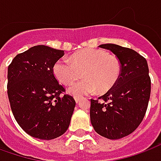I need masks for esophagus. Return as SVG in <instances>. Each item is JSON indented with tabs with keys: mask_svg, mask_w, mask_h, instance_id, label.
<instances>
[{
	"mask_svg": "<svg viewBox=\"0 0 161 161\" xmlns=\"http://www.w3.org/2000/svg\"><path fill=\"white\" fill-rule=\"evenodd\" d=\"M75 100L76 103L78 104L79 102H80V100H81V98H78V97H75Z\"/></svg>",
	"mask_w": 161,
	"mask_h": 161,
	"instance_id": "obj_1",
	"label": "esophagus"
}]
</instances>
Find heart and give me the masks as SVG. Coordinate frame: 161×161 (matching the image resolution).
I'll return each instance as SVG.
<instances>
[{
	"label": "heart",
	"instance_id": "obj_1",
	"mask_svg": "<svg viewBox=\"0 0 161 161\" xmlns=\"http://www.w3.org/2000/svg\"><path fill=\"white\" fill-rule=\"evenodd\" d=\"M56 78L64 85H69L82 75L84 79L69 88L70 94L75 97L94 92H106L119 79L121 63L114 55L99 49H85L71 56V60L61 58L53 66Z\"/></svg>",
	"mask_w": 161,
	"mask_h": 161
}]
</instances>
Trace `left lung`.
Masks as SVG:
<instances>
[{
    "label": "left lung",
    "mask_w": 161,
    "mask_h": 161,
    "mask_svg": "<svg viewBox=\"0 0 161 161\" xmlns=\"http://www.w3.org/2000/svg\"><path fill=\"white\" fill-rule=\"evenodd\" d=\"M111 50L121 63L115 86L98 99L91 98L90 119L102 136L117 140L134 132L146 114L151 80L146 59L132 49L113 43L99 45Z\"/></svg>",
    "instance_id": "8db88e82"
}]
</instances>
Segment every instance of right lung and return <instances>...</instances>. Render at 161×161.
<instances>
[{"label": "right lung", "instance_id": "right-lung-1", "mask_svg": "<svg viewBox=\"0 0 161 161\" xmlns=\"http://www.w3.org/2000/svg\"><path fill=\"white\" fill-rule=\"evenodd\" d=\"M63 50L37 45L18 54L8 69V95L15 120L31 136L52 140L65 133L75 106L53 74Z\"/></svg>", "mask_w": 161, "mask_h": 161}]
</instances>
